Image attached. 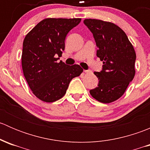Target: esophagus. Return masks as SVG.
<instances>
[{
	"instance_id": "esophagus-1",
	"label": "esophagus",
	"mask_w": 150,
	"mask_h": 150,
	"mask_svg": "<svg viewBox=\"0 0 150 150\" xmlns=\"http://www.w3.org/2000/svg\"><path fill=\"white\" fill-rule=\"evenodd\" d=\"M84 72L85 73H91V71L89 70V69H84Z\"/></svg>"
}]
</instances>
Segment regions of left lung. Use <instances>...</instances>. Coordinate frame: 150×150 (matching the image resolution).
Instances as JSON below:
<instances>
[{
  "label": "left lung",
  "instance_id": "left-lung-1",
  "mask_svg": "<svg viewBox=\"0 0 150 150\" xmlns=\"http://www.w3.org/2000/svg\"><path fill=\"white\" fill-rule=\"evenodd\" d=\"M83 22L93 33L96 56L103 62L102 70L93 72L99 84L90 93L102 103H111L121 97L134 79L135 50L125 32L115 24L95 19H86Z\"/></svg>",
  "mask_w": 150,
  "mask_h": 150
}]
</instances>
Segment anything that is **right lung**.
Segmentation results:
<instances>
[{"mask_svg": "<svg viewBox=\"0 0 150 150\" xmlns=\"http://www.w3.org/2000/svg\"><path fill=\"white\" fill-rule=\"evenodd\" d=\"M81 19L47 18L40 21L25 36L22 66L33 94L45 102H54L64 96L72 78L83 69L78 64L69 66L57 62L64 50L67 33Z\"/></svg>", "mask_w": 150, "mask_h": 150, "instance_id": "add662e5", "label": "right lung"}]
</instances>
